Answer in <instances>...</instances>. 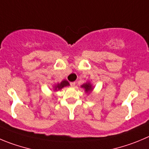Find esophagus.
I'll return each mask as SVG.
<instances>
[{"mask_svg": "<svg viewBox=\"0 0 149 149\" xmlns=\"http://www.w3.org/2000/svg\"><path fill=\"white\" fill-rule=\"evenodd\" d=\"M70 86L71 87H75V85H76V82H74V81H73V82H70Z\"/></svg>", "mask_w": 149, "mask_h": 149, "instance_id": "obj_1", "label": "esophagus"}]
</instances>
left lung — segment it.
Masks as SVG:
<instances>
[{
  "mask_svg": "<svg viewBox=\"0 0 149 149\" xmlns=\"http://www.w3.org/2000/svg\"><path fill=\"white\" fill-rule=\"evenodd\" d=\"M81 87L84 89L86 93H90V92H91L92 90H93V86H92V84H90V82H87L85 83V84H82V85L81 86Z\"/></svg>",
  "mask_w": 149,
  "mask_h": 149,
  "instance_id": "8db88e82",
  "label": "left lung"
}]
</instances>
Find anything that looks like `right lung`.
<instances>
[{
    "label": "right lung",
    "mask_w": 149,
    "mask_h": 149,
    "mask_svg": "<svg viewBox=\"0 0 149 149\" xmlns=\"http://www.w3.org/2000/svg\"><path fill=\"white\" fill-rule=\"evenodd\" d=\"M69 85H70V84H69V82H68V81H66V80H63V81H62V82L61 83H58L57 84H56V85L54 86V91L61 90V89L63 88L64 87H66V86H69Z\"/></svg>",
    "instance_id": "1"
}]
</instances>
